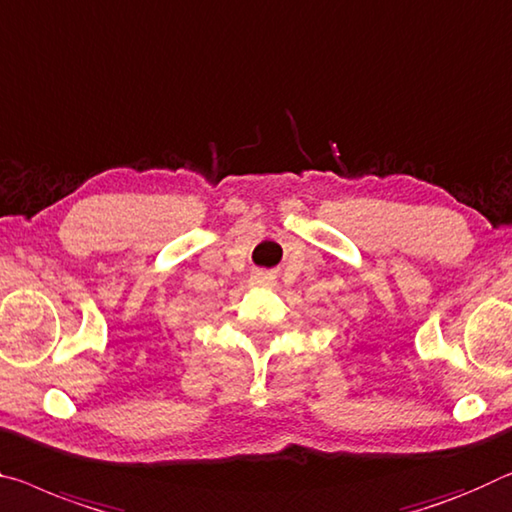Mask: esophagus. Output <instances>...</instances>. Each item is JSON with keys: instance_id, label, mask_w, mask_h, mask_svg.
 <instances>
[{"instance_id": "1", "label": "esophagus", "mask_w": 512, "mask_h": 512, "mask_svg": "<svg viewBox=\"0 0 512 512\" xmlns=\"http://www.w3.org/2000/svg\"><path fill=\"white\" fill-rule=\"evenodd\" d=\"M251 286H256V288H270V286H274V274H270V272H254V274H251Z\"/></svg>"}]
</instances>
